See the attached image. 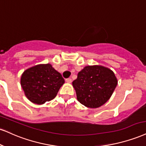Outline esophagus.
I'll use <instances>...</instances> for the list:
<instances>
[{
  "label": "esophagus",
  "instance_id": "esophagus-1",
  "mask_svg": "<svg viewBox=\"0 0 146 146\" xmlns=\"http://www.w3.org/2000/svg\"><path fill=\"white\" fill-rule=\"evenodd\" d=\"M66 83H68V84H70V83H71L72 82V80L71 78H68V79H66Z\"/></svg>",
  "mask_w": 146,
  "mask_h": 146
}]
</instances>
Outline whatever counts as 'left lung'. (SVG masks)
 <instances>
[{
  "mask_svg": "<svg viewBox=\"0 0 146 146\" xmlns=\"http://www.w3.org/2000/svg\"><path fill=\"white\" fill-rule=\"evenodd\" d=\"M72 84L80 103L87 108H98L110 99L117 80L110 68L88 65L79 72Z\"/></svg>",
  "mask_w": 146,
  "mask_h": 146,
  "instance_id": "obj_1",
  "label": "left lung"
}]
</instances>
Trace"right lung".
<instances>
[{
    "instance_id": "right-lung-1",
    "label": "right lung",
    "mask_w": 146,
    "mask_h": 146,
    "mask_svg": "<svg viewBox=\"0 0 146 146\" xmlns=\"http://www.w3.org/2000/svg\"><path fill=\"white\" fill-rule=\"evenodd\" d=\"M64 80L51 64H40L24 71L20 84L27 99L37 105L54 99Z\"/></svg>"
}]
</instances>
